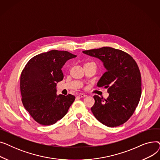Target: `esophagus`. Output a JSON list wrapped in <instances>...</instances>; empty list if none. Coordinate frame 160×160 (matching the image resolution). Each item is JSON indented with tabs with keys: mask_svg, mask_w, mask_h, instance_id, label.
<instances>
[{
	"mask_svg": "<svg viewBox=\"0 0 160 160\" xmlns=\"http://www.w3.org/2000/svg\"><path fill=\"white\" fill-rule=\"evenodd\" d=\"M78 97H79V98H84V97H87V95H86V94H79L78 95Z\"/></svg>",
	"mask_w": 160,
	"mask_h": 160,
	"instance_id": "1",
	"label": "esophagus"
}]
</instances>
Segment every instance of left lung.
<instances>
[{"instance_id":"1","label":"left lung","mask_w":160,"mask_h":160,"mask_svg":"<svg viewBox=\"0 0 160 160\" xmlns=\"http://www.w3.org/2000/svg\"><path fill=\"white\" fill-rule=\"evenodd\" d=\"M83 53L100 59L107 70L97 86L107 88L109 97L103 100L95 95L92 113L108 127L124 124L135 112L141 95V77L137 63L128 53L109 47Z\"/></svg>"}]
</instances>
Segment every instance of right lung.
<instances>
[{
	"instance_id": "obj_1",
	"label": "right lung",
	"mask_w": 160,
	"mask_h": 160,
	"mask_svg": "<svg viewBox=\"0 0 160 160\" xmlns=\"http://www.w3.org/2000/svg\"><path fill=\"white\" fill-rule=\"evenodd\" d=\"M74 55L64 50H52L32 58L20 78L21 100L24 108L40 124L56 123L67 114L75 97L56 94V83L63 78L62 68Z\"/></svg>"
}]
</instances>
